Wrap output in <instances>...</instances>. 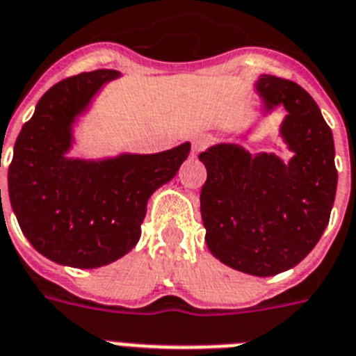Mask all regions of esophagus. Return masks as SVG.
I'll list each match as a JSON object with an SVG mask.
<instances>
[{"label": "esophagus", "instance_id": "obj_1", "mask_svg": "<svg viewBox=\"0 0 356 356\" xmlns=\"http://www.w3.org/2000/svg\"><path fill=\"white\" fill-rule=\"evenodd\" d=\"M206 146H208V137H204V136L195 137V139H193V141H192L193 154H199V152H202L206 148Z\"/></svg>", "mask_w": 356, "mask_h": 356}]
</instances>
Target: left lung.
<instances>
[{"label":"left lung","mask_w":356,"mask_h":356,"mask_svg":"<svg viewBox=\"0 0 356 356\" xmlns=\"http://www.w3.org/2000/svg\"><path fill=\"white\" fill-rule=\"evenodd\" d=\"M266 108L282 104L280 136L289 163L252 155L238 145H217L199 155L208 177L201 190L206 244L222 264L271 277L302 261L330 222L337 193L333 134L313 97L297 83L259 77Z\"/></svg>","instance_id":"left-lung-1"}]
</instances>
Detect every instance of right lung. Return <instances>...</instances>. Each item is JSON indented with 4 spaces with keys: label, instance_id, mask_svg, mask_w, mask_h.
<instances>
[{
    "label": "right lung",
    "instance_id": "obj_1",
    "mask_svg": "<svg viewBox=\"0 0 356 356\" xmlns=\"http://www.w3.org/2000/svg\"><path fill=\"white\" fill-rule=\"evenodd\" d=\"M115 70L56 83L23 124L8 166V197L29 243L50 261L99 268L127 255L141 237L146 202L175 177L190 143L152 155L70 159L72 122ZM1 193V190H0Z\"/></svg>",
    "mask_w": 356,
    "mask_h": 356
}]
</instances>
